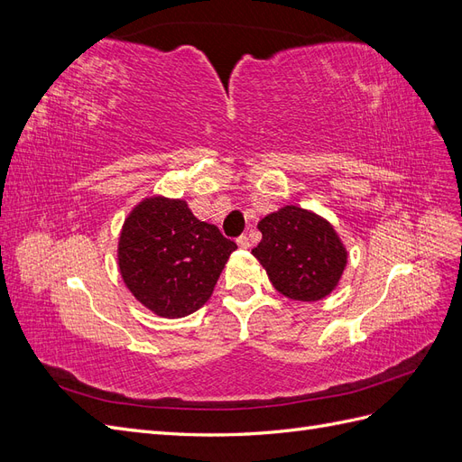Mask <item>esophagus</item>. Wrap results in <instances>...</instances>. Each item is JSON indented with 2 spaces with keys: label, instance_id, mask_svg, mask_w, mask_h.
Wrapping results in <instances>:
<instances>
[{
  "label": "esophagus",
  "instance_id": "obj_1",
  "mask_svg": "<svg viewBox=\"0 0 462 462\" xmlns=\"http://www.w3.org/2000/svg\"><path fill=\"white\" fill-rule=\"evenodd\" d=\"M236 245H239L241 248H250V239L246 235H241L239 239H236Z\"/></svg>",
  "mask_w": 462,
  "mask_h": 462
}]
</instances>
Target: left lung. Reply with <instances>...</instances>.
<instances>
[{"instance_id":"left-lung-1","label":"left lung","mask_w":462,"mask_h":462,"mask_svg":"<svg viewBox=\"0 0 462 462\" xmlns=\"http://www.w3.org/2000/svg\"><path fill=\"white\" fill-rule=\"evenodd\" d=\"M258 229L253 254L283 297L316 302L339 285L348 253L326 217L291 204L262 217Z\"/></svg>"}]
</instances>
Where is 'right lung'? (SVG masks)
<instances>
[{
  "label": "right lung",
  "instance_id": "obj_1",
  "mask_svg": "<svg viewBox=\"0 0 462 462\" xmlns=\"http://www.w3.org/2000/svg\"><path fill=\"white\" fill-rule=\"evenodd\" d=\"M236 245L200 221L187 200L153 194L125 217L117 265L133 297L160 318H185L208 302Z\"/></svg>",
  "mask_w": 462,
  "mask_h": 462
}]
</instances>
